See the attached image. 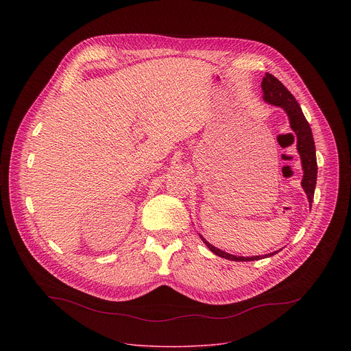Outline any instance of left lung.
I'll list each match as a JSON object with an SVG mask.
<instances>
[{
  "label": "left lung",
  "instance_id": "8db88e82",
  "mask_svg": "<svg viewBox=\"0 0 351 351\" xmlns=\"http://www.w3.org/2000/svg\"><path fill=\"white\" fill-rule=\"evenodd\" d=\"M263 98L264 101L282 108L287 118L291 130L294 132L297 137V153L300 154V158H302V167H303V180L302 186L307 194L310 208L311 203L314 199V191L317 186V173H318V167H317V156H315V143L313 137V132L310 128V123L307 122L302 108H300V104L295 101V98L293 94L271 73H265L263 83ZM199 239H202L206 245L211 250V252L222 258L230 260V261H256L261 260L264 257H272L278 252L265 254V256H253V257H243V256H233L229 253H225L223 250L214 247L211 243H208L202 234H198Z\"/></svg>",
  "mask_w": 351,
  "mask_h": 351
}]
</instances>
